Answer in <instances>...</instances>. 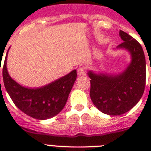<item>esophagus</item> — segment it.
Instances as JSON below:
<instances>
[{
	"instance_id": "34e87169",
	"label": "esophagus",
	"mask_w": 151,
	"mask_h": 151,
	"mask_svg": "<svg viewBox=\"0 0 151 151\" xmlns=\"http://www.w3.org/2000/svg\"><path fill=\"white\" fill-rule=\"evenodd\" d=\"M77 73H78V76H85L86 75V69L85 67H79L77 70Z\"/></svg>"
}]
</instances>
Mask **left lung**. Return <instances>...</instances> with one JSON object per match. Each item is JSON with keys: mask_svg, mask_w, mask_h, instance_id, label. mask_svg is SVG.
Instances as JSON below:
<instances>
[{"mask_svg": "<svg viewBox=\"0 0 151 151\" xmlns=\"http://www.w3.org/2000/svg\"><path fill=\"white\" fill-rule=\"evenodd\" d=\"M119 36L123 41L116 49L127 50L131 56L126 69L114 75L88 72L92 102L100 111L112 116L124 114L138 104L146 82V60L142 47L123 31H119Z\"/></svg>", "mask_w": 151, "mask_h": 151, "instance_id": "left-lung-1", "label": "left lung"}]
</instances>
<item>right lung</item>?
I'll return each mask as SVG.
<instances>
[{"label": "right lung", "instance_id": "add662e5", "mask_svg": "<svg viewBox=\"0 0 151 151\" xmlns=\"http://www.w3.org/2000/svg\"><path fill=\"white\" fill-rule=\"evenodd\" d=\"M7 53L3 67V79L5 88L14 104L26 115L40 120L57 115L66 105L76 79V70L74 69L69 74L42 87H24L13 80L8 73Z\"/></svg>", "mask_w": 151, "mask_h": 151}]
</instances>
